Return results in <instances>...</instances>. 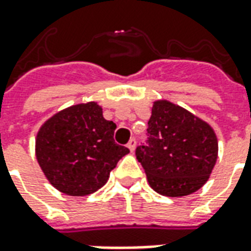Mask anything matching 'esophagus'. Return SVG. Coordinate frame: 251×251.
I'll use <instances>...</instances> for the list:
<instances>
[{"label": "esophagus", "mask_w": 251, "mask_h": 251, "mask_svg": "<svg viewBox=\"0 0 251 251\" xmlns=\"http://www.w3.org/2000/svg\"><path fill=\"white\" fill-rule=\"evenodd\" d=\"M127 148L130 149V152H134V149H136V140L134 138H131L130 141L127 142Z\"/></svg>", "instance_id": "esophagus-1"}]
</instances>
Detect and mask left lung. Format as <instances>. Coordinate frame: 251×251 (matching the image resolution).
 <instances>
[{
    "label": "left lung",
    "mask_w": 251,
    "mask_h": 251,
    "mask_svg": "<svg viewBox=\"0 0 251 251\" xmlns=\"http://www.w3.org/2000/svg\"><path fill=\"white\" fill-rule=\"evenodd\" d=\"M148 140L137 160L157 194L179 198L205 184L218 158V138L207 122L168 100H156Z\"/></svg>",
    "instance_id": "1"
}]
</instances>
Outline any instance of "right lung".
Here are the masks:
<instances>
[{"label": "right lung", "instance_id": "1", "mask_svg": "<svg viewBox=\"0 0 251 251\" xmlns=\"http://www.w3.org/2000/svg\"><path fill=\"white\" fill-rule=\"evenodd\" d=\"M115 127L97 102L74 104L52 115L36 136V158L48 181L70 196H86L103 187L129 153L114 141Z\"/></svg>", "mask_w": 251, "mask_h": 251}]
</instances>
